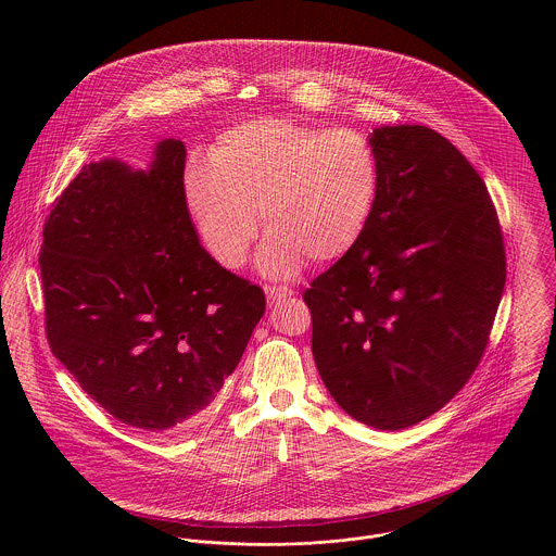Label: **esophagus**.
Here are the masks:
<instances>
[{
    "label": "esophagus",
    "instance_id": "1",
    "mask_svg": "<svg viewBox=\"0 0 556 556\" xmlns=\"http://www.w3.org/2000/svg\"><path fill=\"white\" fill-rule=\"evenodd\" d=\"M265 293H267V302H269V306L280 304V302H285V300H289V298L293 295V291H291V289H287V287H267V289H265Z\"/></svg>",
    "mask_w": 556,
    "mask_h": 556
}]
</instances>
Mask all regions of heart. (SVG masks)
Here are the masks:
<instances>
[{"instance_id": "1", "label": "heart", "mask_w": 556, "mask_h": 556, "mask_svg": "<svg viewBox=\"0 0 556 556\" xmlns=\"http://www.w3.org/2000/svg\"><path fill=\"white\" fill-rule=\"evenodd\" d=\"M381 192L372 141L353 128H318L289 117H258L225 130L210 164H190L184 201L210 256L243 265L258 231L269 236L258 267L274 278L304 258L331 263L364 238Z\"/></svg>"}]
</instances>
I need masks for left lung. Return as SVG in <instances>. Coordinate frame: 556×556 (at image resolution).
<instances>
[{
  "label": "left lung",
  "mask_w": 556,
  "mask_h": 556,
  "mask_svg": "<svg viewBox=\"0 0 556 556\" xmlns=\"http://www.w3.org/2000/svg\"><path fill=\"white\" fill-rule=\"evenodd\" d=\"M381 192L359 243L304 293L331 397L379 430L408 428L476 372L505 287V245L483 179L426 126L370 135Z\"/></svg>",
  "instance_id": "1"
}]
</instances>
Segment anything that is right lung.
Instances as JSON below:
<instances>
[{"instance_id": "1", "label": "right lung", "mask_w": 556, "mask_h": 556, "mask_svg": "<svg viewBox=\"0 0 556 556\" xmlns=\"http://www.w3.org/2000/svg\"><path fill=\"white\" fill-rule=\"evenodd\" d=\"M184 166L175 139L160 141L148 170L85 164L42 231L53 355L109 415L150 432L214 402L265 313L261 287L199 243Z\"/></svg>"}]
</instances>
